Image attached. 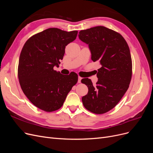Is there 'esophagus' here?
Segmentation results:
<instances>
[{"instance_id":"1","label":"esophagus","mask_w":153,"mask_h":153,"mask_svg":"<svg viewBox=\"0 0 153 153\" xmlns=\"http://www.w3.org/2000/svg\"><path fill=\"white\" fill-rule=\"evenodd\" d=\"M82 79V78L80 76H78V83H80L81 82V80Z\"/></svg>"}]
</instances>
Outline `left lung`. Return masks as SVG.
<instances>
[{
  "label": "left lung",
  "mask_w": 153,
  "mask_h": 153,
  "mask_svg": "<svg viewBox=\"0 0 153 153\" xmlns=\"http://www.w3.org/2000/svg\"><path fill=\"white\" fill-rule=\"evenodd\" d=\"M78 37L89 45L92 61L101 65L98 69V80L96 85L87 78L81 80L89 89L82 98L83 105L92 113L105 114L117 105L130 84V51L121 34L103 26L80 30Z\"/></svg>",
  "instance_id": "1"
}]
</instances>
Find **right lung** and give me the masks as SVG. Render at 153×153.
Instances as JSON below:
<instances>
[{"mask_svg":"<svg viewBox=\"0 0 153 153\" xmlns=\"http://www.w3.org/2000/svg\"><path fill=\"white\" fill-rule=\"evenodd\" d=\"M77 34V30L50 28L31 36L23 47L18 67L21 88L32 104L45 112L61 108L78 82L76 73L63 75L53 69L59 66L66 46Z\"/></svg>","mask_w":153,"mask_h":153,"instance_id":"obj_1","label":"right lung"}]
</instances>
